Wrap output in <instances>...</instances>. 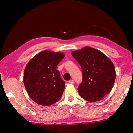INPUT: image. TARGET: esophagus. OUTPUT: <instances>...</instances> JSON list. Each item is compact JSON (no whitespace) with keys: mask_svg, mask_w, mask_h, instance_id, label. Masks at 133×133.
Wrapping results in <instances>:
<instances>
[{"mask_svg":"<svg viewBox=\"0 0 133 133\" xmlns=\"http://www.w3.org/2000/svg\"><path fill=\"white\" fill-rule=\"evenodd\" d=\"M69 84H73L74 83V81L73 79H71V80H70V81H69Z\"/></svg>","mask_w":133,"mask_h":133,"instance_id":"esophagus-1","label":"esophagus"}]
</instances>
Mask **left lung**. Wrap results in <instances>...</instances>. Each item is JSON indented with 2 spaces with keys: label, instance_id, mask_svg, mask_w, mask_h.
<instances>
[{
  "label": "left lung",
  "instance_id": "obj_1",
  "mask_svg": "<svg viewBox=\"0 0 133 133\" xmlns=\"http://www.w3.org/2000/svg\"><path fill=\"white\" fill-rule=\"evenodd\" d=\"M80 64L82 81L78 88L84 100L99 101L110 93L115 81V66L111 60L101 51L86 46L71 53Z\"/></svg>",
  "mask_w": 133,
  "mask_h": 133
}]
</instances>
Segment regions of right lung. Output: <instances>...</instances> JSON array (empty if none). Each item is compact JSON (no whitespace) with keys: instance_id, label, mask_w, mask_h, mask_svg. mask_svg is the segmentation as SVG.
<instances>
[{"instance_id":"add662e5","label":"right lung","mask_w":133,"mask_h":133,"mask_svg":"<svg viewBox=\"0 0 133 133\" xmlns=\"http://www.w3.org/2000/svg\"><path fill=\"white\" fill-rule=\"evenodd\" d=\"M65 56L62 52L43 51L28 62L23 73V83L29 96L38 104L49 106L61 98L65 82L56 67Z\"/></svg>"}]
</instances>
